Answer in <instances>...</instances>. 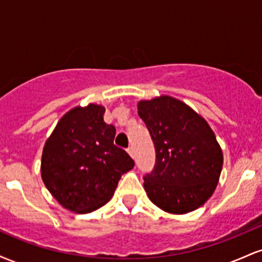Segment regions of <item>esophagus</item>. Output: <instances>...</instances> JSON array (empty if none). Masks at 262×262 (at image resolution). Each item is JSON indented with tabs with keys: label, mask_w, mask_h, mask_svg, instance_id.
<instances>
[{
	"label": "esophagus",
	"mask_w": 262,
	"mask_h": 262,
	"mask_svg": "<svg viewBox=\"0 0 262 262\" xmlns=\"http://www.w3.org/2000/svg\"><path fill=\"white\" fill-rule=\"evenodd\" d=\"M127 151H128V154L132 156V158H134V150H133V148H132V146H130V148H128Z\"/></svg>",
	"instance_id": "1"
}]
</instances>
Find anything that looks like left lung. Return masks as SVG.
I'll use <instances>...</instances> for the list:
<instances>
[{"instance_id": "left-lung-1", "label": "left lung", "mask_w": 262, "mask_h": 262, "mask_svg": "<svg viewBox=\"0 0 262 262\" xmlns=\"http://www.w3.org/2000/svg\"><path fill=\"white\" fill-rule=\"evenodd\" d=\"M138 114L154 141V170L144 189L155 206L172 214L200 208L217 187L223 152L206 119L185 102L160 96L138 102Z\"/></svg>"}]
</instances>
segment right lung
<instances>
[{"instance_id":"obj_1","label":"right lung","mask_w":262,"mask_h":262,"mask_svg":"<svg viewBox=\"0 0 262 262\" xmlns=\"http://www.w3.org/2000/svg\"><path fill=\"white\" fill-rule=\"evenodd\" d=\"M106 108L90 103L60 118L45 141L40 172L45 187L71 212L85 214L106 204L133 159L113 144L116 128L103 121Z\"/></svg>"}]
</instances>
